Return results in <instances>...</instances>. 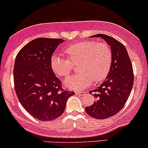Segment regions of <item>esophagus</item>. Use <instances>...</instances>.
<instances>
[{
	"label": "esophagus",
	"mask_w": 148,
	"mask_h": 148,
	"mask_svg": "<svg viewBox=\"0 0 148 148\" xmlns=\"http://www.w3.org/2000/svg\"><path fill=\"white\" fill-rule=\"evenodd\" d=\"M75 94L77 96H84L85 95V92H76Z\"/></svg>",
	"instance_id": "esophagus-1"
}]
</instances>
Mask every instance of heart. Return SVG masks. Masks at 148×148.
Returning a JSON list of instances; mask_svg holds the SVG:
<instances>
[{
	"label": "heart",
	"mask_w": 148,
	"mask_h": 148,
	"mask_svg": "<svg viewBox=\"0 0 148 148\" xmlns=\"http://www.w3.org/2000/svg\"><path fill=\"white\" fill-rule=\"evenodd\" d=\"M66 58L54 54L50 66L53 72L60 77H66L78 63L80 72L65 79V85L74 90H82L94 82L106 79L112 65V54L106 43L87 40L73 43L64 49Z\"/></svg>",
	"instance_id": "1"
}]
</instances>
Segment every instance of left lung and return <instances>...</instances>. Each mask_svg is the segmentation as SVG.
<instances>
[{
    "label": "left lung",
    "mask_w": 148,
    "mask_h": 148,
    "mask_svg": "<svg viewBox=\"0 0 148 148\" xmlns=\"http://www.w3.org/2000/svg\"><path fill=\"white\" fill-rule=\"evenodd\" d=\"M91 37H101L110 46L112 65L105 81L99 87L90 91L94 92L96 101L86 112L96 119H106L119 112L125 105L134 84V71L127 49L119 41L105 34Z\"/></svg>",
    "instance_id": "obj_1"
}]
</instances>
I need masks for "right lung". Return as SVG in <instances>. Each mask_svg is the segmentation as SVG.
Segmentation results:
<instances>
[{
    "label": "right lung",
    "mask_w": 148,
    "mask_h": 148,
    "mask_svg": "<svg viewBox=\"0 0 148 148\" xmlns=\"http://www.w3.org/2000/svg\"><path fill=\"white\" fill-rule=\"evenodd\" d=\"M63 39L38 38L21 49L16 56L14 83L23 108L41 121L55 119L64 113L73 92L63 89L50 66V59Z\"/></svg>",
    "instance_id": "1"
}]
</instances>
